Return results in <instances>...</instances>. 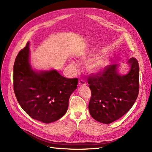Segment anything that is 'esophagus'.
I'll list each match as a JSON object with an SVG mask.
<instances>
[{
    "mask_svg": "<svg viewBox=\"0 0 152 152\" xmlns=\"http://www.w3.org/2000/svg\"><path fill=\"white\" fill-rule=\"evenodd\" d=\"M79 84L80 86H86V82L83 79H80L79 81Z\"/></svg>",
    "mask_w": 152,
    "mask_h": 152,
    "instance_id": "obj_1",
    "label": "esophagus"
}]
</instances>
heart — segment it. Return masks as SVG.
Segmentation results:
<instances>
[{
    "mask_svg": "<svg viewBox=\"0 0 152 152\" xmlns=\"http://www.w3.org/2000/svg\"><path fill=\"white\" fill-rule=\"evenodd\" d=\"M96 56V54L94 53H89L88 54H87L86 55H84L82 57V60L84 61V62H87L91 59H92L93 58H94V56ZM72 65L74 66H77V64L75 62H72ZM107 64V59L104 58H100L99 59H98L97 60H96L94 61L91 62L89 63V68L91 70L94 72H99L103 68H104Z\"/></svg>",
    "mask_w": 152,
    "mask_h": 152,
    "instance_id": "obj_1",
    "label": "heart"
}]
</instances>
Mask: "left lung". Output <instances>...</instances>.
<instances>
[{"mask_svg": "<svg viewBox=\"0 0 152 152\" xmlns=\"http://www.w3.org/2000/svg\"><path fill=\"white\" fill-rule=\"evenodd\" d=\"M127 63L130 70L126 75H121L115 64L88 78L91 91L89 111L96 121L106 124L115 121L135 103L139 93V65L134 58Z\"/></svg>", "mask_w": 152, "mask_h": 152, "instance_id": "8db88e82", "label": "left lung"}]
</instances>
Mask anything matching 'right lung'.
<instances>
[{"mask_svg": "<svg viewBox=\"0 0 152 152\" xmlns=\"http://www.w3.org/2000/svg\"><path fill=\"white\" fill-rule=\"evenodd\" d=\"M13 80L21 107L32 118L45 124L56 121L66 113L69 98L78 84L77 78L67 79L56 70L32 69L28 42L16 58Z\"/></svg>", "mask_w": 152, "mask_h": 152, "instance_id": "1", "label": "right lung"}]
</instances>
